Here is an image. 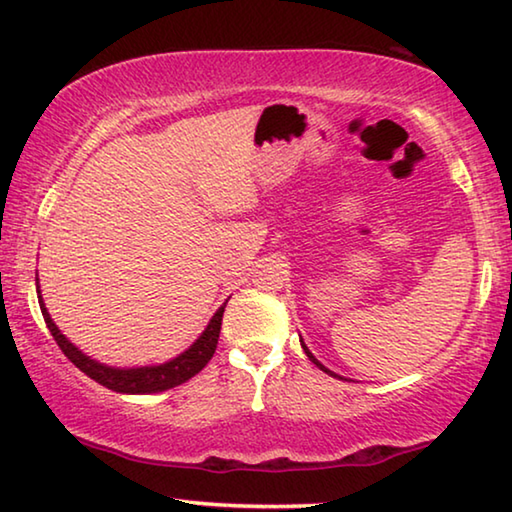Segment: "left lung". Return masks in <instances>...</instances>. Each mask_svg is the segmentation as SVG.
<instances>
[{"label": "left lung", "mask_w": 512, "mask_h": 512, "mask_svg": "<svg viewBox=\"0 0 512 512\" xmlns=\"http://www.w3.org/2000/svg\"><path fill=\"white\" fill-rule=\"evenodd\" d=\"M302 350H305V354H307V357H309V361H311V363H316V366H318L320 370H325V372H327V375H334V372H332V370H327V368L323 366V363H318V361H316V357H314V354H311V352L307 350V345H305V343H302Z\"/></svg>", "instance_id": "left-lung-1"}]
</instances>
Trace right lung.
Segmentation results:
<instances>
[{
	"mask_svg": "<svg viewBox=\"0 0 512 512\" xmlns=\"http://www.w3.org/2000/svg\"><path fill=\"white\" fill-rule=\"evenodd\" d=\"M40 309L42 316H45V323L49 327L51 336L58 343V348L63 350L65 357L74 363L76 368L81 372H85L90 379L97 381V384L110 388L115 393H133V395H146V393H160V391H169L173 386L185 384L187 379H192L194 375H198L205 366L207 361L212 359V354L219 345V334H221V320H223V311L225 305L216 311L214 318L210 320V325L205 327V332L201 334L192 348L187 352L180 354L169 363H162V366H151V368H128V370H119V368H110L103 366V363L92 361L90 357H85L81 350H76L72 343H69L60 329L54 325L51 320L49 311L42 305L40 298Z\"/></svg>",
	"mask_w": 512,
	"mask_h": 512,
	"instance_id": "obj_1",
	"label": "right lung"
}]
</instances>
